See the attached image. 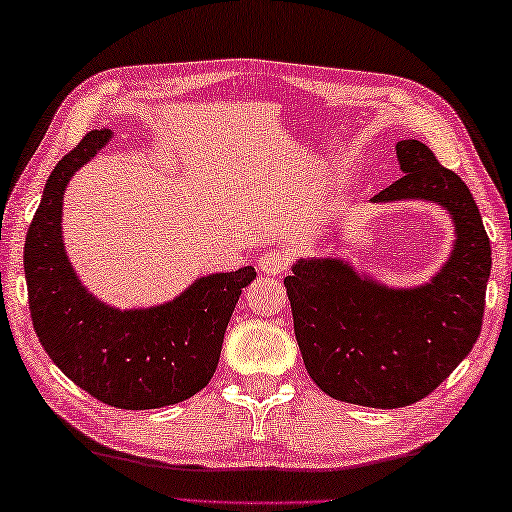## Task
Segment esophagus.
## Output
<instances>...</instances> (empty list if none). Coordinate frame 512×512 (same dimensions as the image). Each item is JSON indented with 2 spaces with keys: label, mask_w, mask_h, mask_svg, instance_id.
Wrapping results in <instances>:
<instances>
[{
  "label": "esophagus",
  "mask_w": 512,
  "mask_h": 512,
  "mask_svg": "<svg viewBox=\"0 0 512 512\" xmlns=\"http://www.w3.org/2000/svg\"><path fill=\"white\" fill-rule=\"evenodd\" d=\"M288 263H290V258L283 254V251L267 249V251H263L261 258H258V270L267 276H279L288 270Z\"/></svg>",
  "instance_id": "obj_1"
}]
</instances>
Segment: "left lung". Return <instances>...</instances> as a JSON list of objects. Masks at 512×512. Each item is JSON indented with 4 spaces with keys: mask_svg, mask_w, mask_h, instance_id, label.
<instances>
[{
    "mask_svg": "<svg viewBox=\"0 0 512 512\" xmlns=\"http://www.w3.org/2000/svg\"><path fill=\"white\" fill-rule=\"evenodd\" d=\"M404 177L372 201H438L456 245L431 283L392 290L335 258H311L283 279L311 379L356 406L404 408L429 397L479 340L490 279V238L465 181L420 140L397 142Z\"/></svg>",
    "mask_w": 512,
    "mask_h": 512,
    "instance_id": "1",
    "label": "left lung"
}]
</instances>
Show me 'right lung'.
Returning a JSON list of instances; mask_svg holds the SVG:
<instances>
[{
    "label": "right lung",
    "instance_id": "right-lung-1",
    "mask_svg": "<svg viewBox=\"0 0 512 512\" xmlns=\"http://www.w3.org/2000/svg\"><path fill=\"white\" fill-rule=\"evenodd\" d=\"M108 138V129L90 131L45 183L24 242L31 322L58 370L104 404L127 410L179 404L211 381L226 324L256 272L247 265L204 276L174 301L140 311H117L92 297L63 249V192Z\"/></svg>",
    "mask_w": 512,
    "mask_h": 512
}]
</instances>
